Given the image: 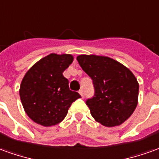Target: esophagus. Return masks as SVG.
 Segmentation results:
<instances>
[{"label": "esophagus", "instance_id": "obj_1", "mask_svg": "<svg viewBox=\"0 0 159 159\" xmlns=\"http://www.w3.org/2000/svg\"><path fill=\"white\" fill-rule=\"evenodd\" d=\"M79 94L82 95V97H83V96H84V95H83V90L82 89H81L79 90Z\"/></svg>", "mask_w": 159, "mask_h": 159}]
</instances>
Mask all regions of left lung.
Instances as JSON below:
<instances>
[{
    "label": "left lung",
    "instance_id": "8db88e82",
    "mask_svg": "<svg viewBox=\"0 0 159 159\" xmlns=\"http://www.w3.org/2000/svg\"><path fill=\"white\" fill-rule=\"evenodd\" d=\"M76 59L93 81L95 94L86 101L93 118L108 127L126 121L138 104L139 83L134 74L108 57L80 55Z\"/></svg>",
    "mask_w": 159,
    "mask_h": 159
}]
</instances>
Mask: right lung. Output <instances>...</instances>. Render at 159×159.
<instances>
[{
  "label": "right lung",
  "mask_w": 159,
  "mask_h": 159,
  "mask_svg": "<svg viewBox=\"0 0 159 159\" xmlns=\"http://www.w3.org/2000/svg\"><path fill=\"white\" fill-rule=\"evenodd\" d=\"M73 62L70 54L52 53L37 62L22 79L20 96L26 114L44 126H54L67 115L73 102L81 98L71 91L63 72Z\"/></svg>",
  "instance_id": "right-lung-1"
}]
</instances>
